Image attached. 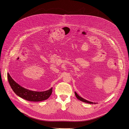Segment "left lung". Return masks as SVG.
<instances>
[{
    "label": "left lung",
    "instance_id": "8db88e82",
    "mask_svg": "<svg viewBox=\"0 0 129 129\" xmlns=\"http://www.w3.org/2000/svg\"><path fill=\"white\" fill-rule=\"evenodd\" d=\"M75 93V96H76V98L78 99V100H80V101H82V102H85V103H89V104H93V103H93V102H90V101H87V100H85V99H83V98H82V97H81L80 96H79L77 93H76V92H74Z\"/></svg>",
    "mask_w": 129,
    "mask_h": 129
}]
</instances>
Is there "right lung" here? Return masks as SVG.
Instances as JSON below:
<instances>
[{
    "instance_id": "right-lung-1",
    "label": "right lung",
    "mask_w": 129,
    "mask_h": 129,
    "mask_svg": "<svg viewBox=\"0 0 129 129\" xmlns=\"http://www.w3.org/2000/svg\"><path fill=\"white\" fill-rule=\"evenodd\" d=\"M7 78L9 84L14 93L21 98L27 101L38 102L47 99L52 94V88L42 92L29 90L24 88L17 84L8 74Z\"/></svg>"
}]
</instances>
